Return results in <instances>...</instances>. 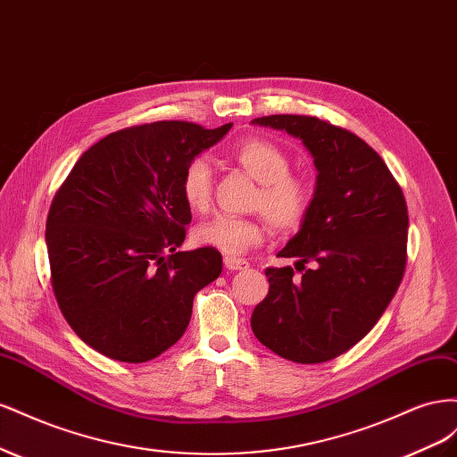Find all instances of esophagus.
<instances>
[{
	"label": "esophagus",
	"mask_w": 457,
	"mask_h": 457,
	"mask_svg": "<svg viewBox=\"0 0 457 457\" xmlns=\"http://www.w3.org/2000/svg\"><path fill=\"white\" fill-rule=\"evenodd\" d=\"M225 267L228 270H244L250 265H247L245 259H237V257H225Z\"/></svg>",
	"instance_id": "34e87169"
}]
</instances>
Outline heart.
<instances>
[{"mask_svg": "<svg viewBox=\"0 0 457 457\" xmlns=\"http://www.w3.org/2000/svg\"><path fill=\"white\" fill-rule=\"evenodd\" d=\"M232 158L259 183L252 200L278 232L297 230L312 212L316 188L309 177L292 173V158L269 139L252 137L238 143ZM181 192L192 212H205L213 196V171L205 158H192L183 171ZM267 223L262 217L215 215L195 230V242L225 255H240L265 240Z\"/></svg>", "mask_w": 457, "mask_h": 457, "instance_id": "b5f03b06", "label": "heart"}]
</instances>
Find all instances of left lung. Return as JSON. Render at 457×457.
I'll return each mask as SVG.
<instances>
[{
    "label": "left lung",
    "mask_w": 457,
    "mask_h": 457,
    "mask_svg": "<svg viewBox=\"0 0 457 457\" xmlns=\"http://www.w3.org/2000/svg\"><path fill=\"white\" fill-rule=\"evenodd\" d=\"M252 123L297 137L316 165L312 212L265 270L269 294L252 314L255 337L297 364L347 353L378 324L406 269L408 207L381 156L354 133L314 116L276 114ZM307 262L312 269L305 270Z\"/></svg>",
    "instance_id": "8db88e82"
}]
</instances>
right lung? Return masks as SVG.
Here are the masks:
<instances>
[{
    "instance_id": "right-lung-1",
    "label": "right lung",
    "mask_w": 457,
    "mask_h": 457,
    "mask_svg": "<svg viewBox=\"0 0 457 457\" xmlns=\"http://www.w3.org/2000/svg\"><path fill=\"white\" fill-rule=\"evenodd\" d=\"M230 128L154 121L110 133L57 190L46 225L51 286L91 349L139 364L185 334L195 295L223 259L212 247L179 252L192 219L181 179Z\"/></svg>"
}]
</instances>
